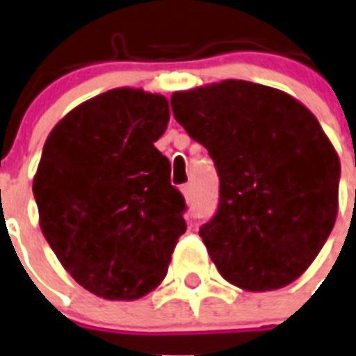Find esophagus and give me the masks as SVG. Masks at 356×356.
I'll return each instance as SVG.
<instances>
[{"label": "esophagus", "mask_w": 356, "mask_h": 356, "mask_svg": "<svg viewBox=\"0 0 356 356\" xmlns=\"http://www.w3.org/2000/svg\"><path fill=\"white\" fill-rule=\"evenodd\" d=\"M181 192H183V195L186 199H192V195H193V186H192V183H186V184H183V186H181Z\"/></svg>", "instance_id": "obj_1"}]
</instances>
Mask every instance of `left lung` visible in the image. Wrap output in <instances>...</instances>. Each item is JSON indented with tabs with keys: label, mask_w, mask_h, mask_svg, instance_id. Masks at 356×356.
<instances>
[{
	"label": "left lung",
	"mask_w": 356,
	"mask_h": 356,
	"mask_svg": "<svg viewBox=\"0 0 356 356\" xmlns=\"http://www.w3.org/2000/svg\"><path fill=\"white\" fill-rule=\"evenodd\" d=\"M172 111L218 170V210L199 236L221 276L254 293L300 278L338 212L340 161L316 117L243 80L173 93Z\"/></svg>",
	"instance_id": "8db88e82"
}]
</instances>
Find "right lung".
Instances as JSON below:
<instances>
[{"mask_svg":"<svg viewBox=\"0 0 356 356\" xmlns=\"http://www.w3.org/2000/svg\"><path fill=\"white\" fill-rule=\"evenodd\" d=\"M168 120L161 95L113 89L65 115L43 146L33 183L40 227L63 268L100 298L153 291L186 232L183 193L153 146Z\"/></svg>","mask_w":356,"mask_h":356,"instance_id":"obj_1","label":"right lung"}]
</instances>
